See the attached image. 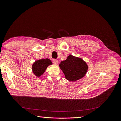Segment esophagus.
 <instances>
[{
	"instance_id": "obj_1",
	"label": "esophagus",
	"mask_w": 121,
	"mask_h": 121,
	"mask_svg": "<svg viewBox=\"0 0 121 121\" xmlns=\"http://www.w3.org/2000/svg\"><path fill=\"white\" fill-rule=\"evenodd\" d=\"M52 61H53V64H55V65H57L59 63L58 61L57 60H56V59H53Z\"/></svg>"
}]
</instances>
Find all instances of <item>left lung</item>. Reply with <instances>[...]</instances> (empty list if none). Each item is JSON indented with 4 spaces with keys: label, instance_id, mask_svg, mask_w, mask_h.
<instances>
[{
    "label": "left lung",
    "instance_id": "left-lung-1",
    "mask_svg": "<svg viewBox=\"0 0 121 121\" xmlns=\"http://www.w3.org/2000/svg\"><path fill=\"white\" fill-rule=\"evenodd\" d=\"M59 67L65 74V78L72 82L83 78L88 69L86 62L83 59L71 55L65 60L61 61Z\"/></svg>",
    "mask_w": 121,
    "mask_h": 121
}]
</instances>
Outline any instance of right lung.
Segmentation results:
<instances>
[{
  "mask_svg": "<svg viewBox=\"0 0 121 121\" xmlns=\"http://www.w3.org/2000/svg\"><path fill=\"white\" fill-rule=\"evenodd\" d=\"M52 63L49 59H43L35 61L33 64L32 69L34 75L39 78L44 73L49 65H52Z\"/></svg>",
  "mask_w": 121,
  "mask_h": 121,
  "instance_id": "1",
  "label": "right lung"
}]
</instances>
